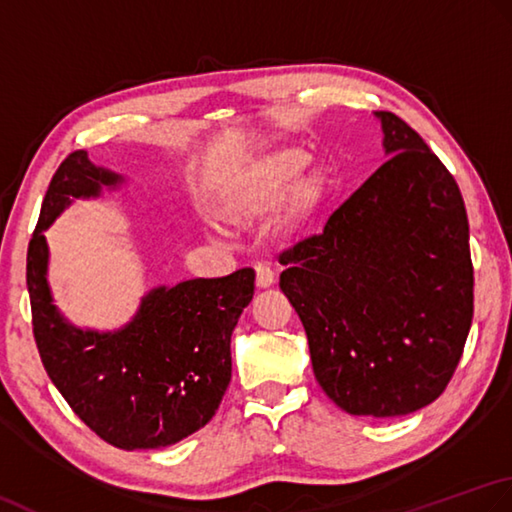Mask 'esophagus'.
Segmentation results:
<instances>
[{
    "instance_id": "obj_1",
    "label": "esophagus",
    "mask_w": 512,
    "mask_h": 512,
    "mask_svg": "<svg viewBox=\"0 0 512 512\" xmlns=\"http://www.w3.org/2000/svg\"><path fill=\"white\" fill-rule=\"evenodd\" d=\"M254 269H256V285L260 289H267V287H271V285L276 283V274H274V271H271L269 265L258 263Z\"/></svg>"
}]
</instances>
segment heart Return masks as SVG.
<instances>
[{
  "label": "heart",
  "mask_w": 512,
  "mask_h": 512,
  "mask_svg": "<svg viewBox=\"0 0 512 512\" xmlns=\"http://www.w3.org/2000/svg\"><path fill=\"white\" fill-rule=\"evenodd\" d=\"M305 148H278L243 165L210 205L214 221L225 229H243L267 216L283 201L287 223H300L320 205L327 192V176L305 170Z\"/></svg>",
  "instance_id": "1"
}]
</instances>
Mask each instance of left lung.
<instances>
[{"label":"left lung","mask_w":512,"mask_h":512,"mask_svg":"<svg viewBox=\"0 0 512 512\" xmlns=\"http://www.w3.org/2000/svg\"><path fill=\"white\" fill-rule=\"evenodd\" d=\"M389 156L322 229L280 254L318 384L351 415L398 417L440 398L473 320L460 187L411 125L375 112Z\"/></svg>","instance_id":"obj_1"}]
</instances>
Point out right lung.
<instances>
[{
    "instance_id": "1",
    "label": "right lung",
    "mask_w": 512,
    "mask_h": 512,
    "mask_svg": "<svg viewBox=\"0 0 512 512\" xmlns=\"http://www.w3.org/2000/svg\"><path fill=\"white\" fill-rule=\"evenodd\" d=\"M123 183L88 159L68 154L52 176L30 238L26 285L33 333L52 384L101 440L123 448L181 442L212 420L232 380V331L254 298V269L183 280L141 298L117 331L79 329L61 316L48 285L44 229L72 203Z\"/></svg>"
}]
</instances>
